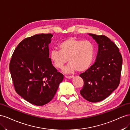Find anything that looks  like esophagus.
Masks as SVG:
<instances>
[{
  "mask_svg": "<svg viewBox=\"0 0 130 130\" xmlns=\"http://www.w3.org/2000/svg\"><path fill=\"white\" fill-rule=\"evenodd\" d=\"M65 78L67 79H71L73 78V76H65Z\"/></svg>",
  "mask_w": 130,
  "mask_h": 130,
  "instance_id": "obj_1",
  "label": "esophagus"
}]
</instances>
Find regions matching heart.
<instances>
[{"label":"heart","instance_id":"obj_1","mask_svg":"<svg viewBox=\"0 0 130 130\" xmlns=\"http://www.w3.org/2000/svg\"><path fill=\"white\" fill-rule=\"evenodd\" d=\"M60 50L51 52L50 58L54 66L61 69L69 61L64 72L70 73L76 71L84 72L89 69L95 57L94 44L89 40L70 38L59 44Z\"/></svg>","mask_w":130,"mask_h":130}]
</instances>
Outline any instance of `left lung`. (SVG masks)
<instances>
[{"label":"left lung","mask_w":130,"mask_h":130,"mask_svg":"<svg viewBox=\"0 0 130 130\" xmlns=\"http://www.w3.org/2000/svg\"><path fill=\"white\" fill-rule=\"evenodd\" d=\"M98 44L96 61L79 76L84 86L80 93L87 101H102L116 90L120 83L123 59L118 47L105 35L88 34Z\"/></svg>","instance_id":"left-lung-1"}]
</instances>
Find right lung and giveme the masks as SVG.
<instances>
[{
    "instance_id": "right-lung-1",
    "label": "right lung",
    "mask_w": 130,
    "mask_h": 130,
    "mask_svg": "<svg viewBox=\"0 0 130 130\" xmlns=\"http://www.w3.org/2000/svg\"><path fill=\"white\" fill-rule=\"evenodd\" d=\"M52 34L26 38L14 50L9 69L17 93L36 106L50 102L64 76L57 71L49 58Z\"/></svg>"
}]
</instances>
